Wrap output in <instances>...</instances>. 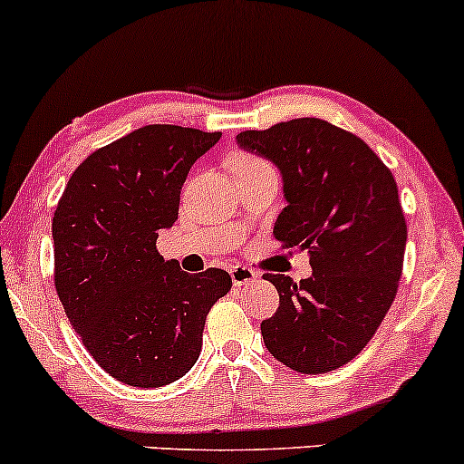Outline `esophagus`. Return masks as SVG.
Segmentation results:
<instances>
[{
    "label": "esophagus",
    "instance_id": "1",
    "mask_svg": "<svg viewBox=\"0 0 464 464\" xmlns=\"http://www.w3.org/2000/svg\"><path fill=\"white\" fill-rule=\"evenodd\" d=\"M230 276L237 287H247V285H254L258 280V274L249 267H232Z\"/></svg>",
    "mask_w": 464,
    "mask_h": 464
}]
</instances>
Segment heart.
Wrapping results in <instances>:
<instances>
[{"instance_id": "1", "label": "heart", "mask_w": 464, "mask_h": 464, "mask_svg": "<svg viewBox=\"0 0 464 464\" xmlns=\"http://www.w3.org/2000/svg\"><path fill=\"white\" fill-rule=\"evenodd\" d=\"M258 166H267L265 162H260L258 158H252V155H237L232 160V170H241V169H258Z\"/></svg>"}]
</instances>
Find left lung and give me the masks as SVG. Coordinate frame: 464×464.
I'll return each mask as SVG.
<instances>
[{
  "instance_id": "obj_1",
  "label": "left lung",
  "mask_w": 464,
  "mask_h": 464,
  "mask_svg": "<svg viewBox=\"0 0 464 464\" xmlns=\"http://www.w3.org/2000/svg\"><path fill=\"white\" fill-rule=\"evenodd\" d=\"M237 144L280 170L287 206L274 237L314 269L300 283L263 276L280 295L260 324L265 346L291 371H335L363 351L397 295L408 241L397 181L362 138L320 118L243 131Z\"/></svg>"
}]
</instances>
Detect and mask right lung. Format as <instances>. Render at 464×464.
Returning a JSON list of instances; mask_svg holds the SVG:
<instances>
[{
	"instance_id": "obj_1",
	"label": "right lung",
	"mask_w": 464,
	"mask_h": 464,
	"mask_svg": "<svg viewBox=\"0 0 464 464\" xmlns=\"http://www.w3.org/2000/svg\"><path fill=\"white\" fill-rule=\"evenodd\" d=\"M221 133L149 124L93 150L52 218L54 285L90 355L118 382L169 386L195 366L206 315L230 274L181 272L155 249L179 215L190 166Z\"/></svg>"
}]
</instances>
